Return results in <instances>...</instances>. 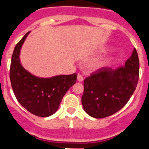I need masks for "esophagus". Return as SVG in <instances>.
Instances as JSON below:
<instances>
[{"label":"esophagus","instance_id":"34e87169","mask_svg":"<svg viewBox=\"0 0 149 149\" xmlns=\"http://www.w3.org/2000/svg\"><path fill=\"white\" fill-rule=\"evenodd\" d=\"M77 80L79 82H83L84 81V76L81 74H78V76H77Z\"/></svg>","mask_w":149,"mask_h":149}]
</instances>
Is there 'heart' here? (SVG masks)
<instances>
[{
  "label": "heart",
  "instance_id": "1",
  "mask_svg": "<svg viewBox=\"0 0 149 149\" xmlns=\"http://www.w3.org/2000/svg\"><path fill=\"white\" fill-rule=\"evenodd\" d=\"M102 65H103V63H102L101 62H97V63H94V67L100 68V67H101Z\"/></svg>",
  "mask_w": 149,
  "mask_h": 149
}]
</instances>
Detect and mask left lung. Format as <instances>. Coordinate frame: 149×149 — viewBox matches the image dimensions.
I'll list each match as a JSON object with an SVG mask.
<instances>
[{
    "instance_id": "left-lung-1",
    "label": "left lung",
    "mask_w": 149,
    "mask_h": 149,
    "mask_svg": "<svg viewBox=\"0 0 149 149\" xmlns=\"http://www.w3.org/2000/svg\"><path fill=\"white\" fill-rule=\"evenodd\" d=\"M139 78V59L134 49L124 66L115 70L102 67L84 79L82 104L95 118L111 116L127 104L136 89Z\"/></svg>"
}]
</instances>
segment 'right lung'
<instances>
[{"mask_svg":"<svg viewBox=\"0 0 149 149\" xmlns=\"http://www.w3.org/2000/svg\"><path fill=\"white\" fill-rule=\"evenodd\" d=\"M29 32L15 46L11 57L10 79L15 97L27 111L38 117H49L58 110L63 96L76 84L77 73L51 78L35 77L20 63V49Z\"/></svg>","mask_w":149,"mask_h":149,"instance_id":"obj_1","label":"right lung"}]
</instances>
